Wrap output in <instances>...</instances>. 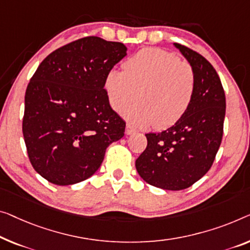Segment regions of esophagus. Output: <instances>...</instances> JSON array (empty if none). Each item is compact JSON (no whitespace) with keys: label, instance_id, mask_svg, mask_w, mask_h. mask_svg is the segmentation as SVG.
<instances>
[{"label":"esophagus","instance_id":"34e87169","mask_svg":"<svg viewBox=\"0 0 250 250\" xmlns=\"http://www.w3.org/2000/svg\"><path fill=\"white\" fill-rule=\"evenodd\" d=\"M136 132V129L133 128L132 125H126V126H125V135H132V133H135Z\"/></svg>","mask_w":250,"mask_h":250}]
</instances>
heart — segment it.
I'll use <instances>...</instances> for the list:
<instances>
[{"label": "heart", "instance_id": "1", "mask_svg": "<svg viewBox=\"0 0 250 250\" xmlns=\"http://www.w3.org/2000/svg\"><path fill=\"white\" fill-rule=\"evenodd\" d=\"M125 70L110 69L104 89L111 107L122 112L137 128L166 129L183 118L195 94L196 81L192 66L161 48H144L125 62ZM141 93H139V91Z\"/></svg>", "mask_w": 250, "mask_h": 250}]
</instances>
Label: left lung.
Returning a JSON list of instances; mask_svg holds the SVG:
<instances>
[{
	"label": "left lung",
	"mask_w": 250,
	"mask_h": 250,
	"mask_svg": "<svg viewBox=\"0 0 250 250\" xmlns=\"http://www.w3.org/2000/svg\"><path fill=\"white\" fill-rule=\"evenodd\" d=\"M174 46L194 70V98L180 121L162 132L147 133V148L136 161L144 181L167 191L189 188L211 168L226 115L225 91L213 66L183 44Z\"/></svg>",
	"instance_id": "8db88e82"
}]
</instances>
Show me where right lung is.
Here are the masks:
<instances>
[{"mask_svg": "<svg viewBox=\"0 0 250 250\" xmlns=\"http://www.w3.org/2000/svg\"><path fill=\"white\" fill-rule=\"evenodd\" d=\"M126 56L121 42L85 37L48 55L30 80L22 131L33 168L66 186L91 177L106 148L125 136L104 78Z\"/></svg>", "mask_w": 250, "mask_h": 250, "instance_id": "1", "label": "right lung"}]
</instances>
